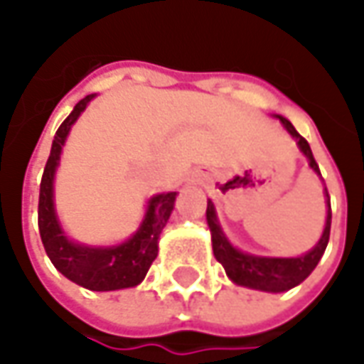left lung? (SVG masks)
Returning <instances> with one entry per match:
<instances>
[{
	"mask_svg": "<svg viewBox=\"0 0 364 364\" xmlns=\"http://www.w3.org/2000/svg\"><path fill=\"white\" fill-rule=\"evenodd\" d=\"M279 119L285 125V129L296 139L301 151L305 153L306 159H309V165L321 175L317 161L313 157V151L309 147L305 137L299 135V131L293 127L291 121H287L285 117H279ZM327 203V223H325V231H323V237H321L317 247L313 251H309L306 255H303V257H295V259H273V257H255V255L237 251L233 245L227 241V237L221 231L219 221H217V215H215L213 203L209 201L207 203V223H209V229H211L215 259L225 267V273L237 285L251 287V289H259V291H269V293L289 291V289H293L299 283H303L306 277L313 273V269L317 267L321 257L325 253V249H327L328 235H331V199Z\"/></svg>",
	"mask_w": 364,
	"mask_h": 364,
	"instance_id": "8db88e82",
	"label": "left lung"
}]
</instances>
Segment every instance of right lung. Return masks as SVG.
<instances>
[{"instance_id":"obj_1","label":"right lung","mask_w":364,"mask_h":364,"mask_svg":"<svg viewBox=\"0 0 364 364\" xmlns=\"http://www.w3.org/2000/svg\"><path fill=\"white\" fill-rule=\"evenodd\" d=\"M95 95L81 99L55 133L39 185L37 223H39V235L47 257L51 259V263L61 275H65L69 281L85 287L89 291H115V289L139 285L145 279L151 263L157 257V239L171 215L177 193H163L153 197L139 231L129 241L117 247H85V245L71 243L63 235L53 209V175L71 125L77 121L81 111L87 107V103Z\"/></svg>"}]
</instances>
